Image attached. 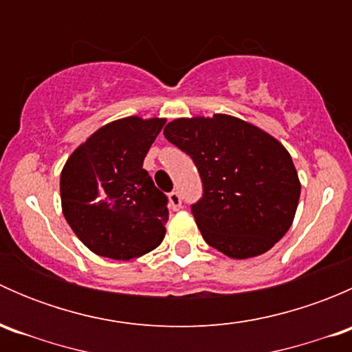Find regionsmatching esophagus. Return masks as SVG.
Returning <instances> with one entry per match:
<instances>
[{"mask_svg":"<svg viewBox=\"0 0 352 352\" xmlns=\"http://www.w3.org/2000/svg\"><path fill=\"white\" fill-rule=\"evenodd\" d=\"M168 202H170V208L173 209V211H179L180 208H182V197H180L179 192H170L168 194Z\"/></svg>","mask_w":352,"mask_h":352,"instance_id":"1","label":"esophagus"}]
</instances>
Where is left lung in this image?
I'll list each match as a JSON object with an SVG mask.
<instances>
[{"label": "left lung", "instance_id": "8db88e82", "mask_svg": "<svg viewBox=\"0 0 352 352\" xmlns=\"http://www.w3.org/2000/svg\"><path fill=\"white\" fill-rule=\"evenodd\" d=\"M163 134L199 170L202 197L192 214L206 243L232 258H248L285 236L301 184L276 138L226 113L175 119Z\"/></svg>", "mask_w": 352, "mask_h": 352}]
</instances>
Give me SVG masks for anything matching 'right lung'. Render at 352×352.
Here are the masks:
<instances>
[{
	"instance_id": "add662e5",
	"label": "right lung",
	"mask_w": 352,
	"mask_h": 352,
	"mask_svg": "<svg viewBox=\"0 0 352 352\" xmlns=\"http://www.w3.org/2000/svg\"><path fill=\"white\" fill-rule=\"evenodd\" d=\"M165 122L138 116L113 120L67 158L59 184L63 212L94 254L129 261L162 243L168 199L143 162Z\"/></svg>"
}]
</instances>
